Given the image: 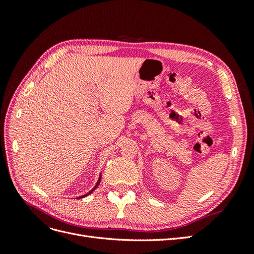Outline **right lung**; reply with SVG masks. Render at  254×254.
I'll use <instances>...</instances> for the list:
<instances>
[{
    "mask_svg": "<svg viewBox=\"0 0 254 254\" xmlns=\"http://www.w3.org/2000/svg\"><path fill=\"white\" fill-rule=\"evenodd\" d=\"M101 180H102V174H99V178H98V180H97V182H96V184H95V187H94L93 189H92V190L89 191V193L84 194V195H82V196H79V197H77V198H78V199H80V198H84V197H87L88 195H90V194L92 193V191H94V190H95V189L98 187V184L101 183Z\"/></svg>",
    "mask_w": 254,
    "mask_h": 254,
    "instance_id": "add662e5",
    "label": "right lung"
}]
</instances>
